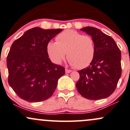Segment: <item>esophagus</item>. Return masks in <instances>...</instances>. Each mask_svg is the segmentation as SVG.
<instances>
[{"label":"esophagus","mask_w":130,"mask_h":130,"mask_svg":"<svg viewBox=\"0 0 130 130\" xmlns=\"http://www.w3.org/2000/svg\"><path fill=\"white\" fill-rule=\"evenodd\" d=\"M65 71L66 73H71V72H72V70H70V69H66Z\"/></svg>","instance_id":"34e87169"}]
</instances>
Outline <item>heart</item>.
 <instances>
[{"mask_svg":"<svg viewBox=\"0 0 130 130\" xmlns=\"http://www.w3.org/2000/svg\"><path fill=\"white\" fill-rule=\"evenodd\" d=\"M47 52L54 63H61L67 53L70 64L77 69H83L93 61L96 45L91 36L73 30H66L57 36L56 42L47 44Z\"/></svg>","mask_w":130,"mask_h":130,"instance_id":"b5f03b06","label":"heart"}]
</instances>
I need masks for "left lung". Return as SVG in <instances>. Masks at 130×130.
Masks as SVG:
<instances>
[{
    "mask_svg": "<svg viewBox=\"0 0 130 130\" xmlns=\"http://www.w3.org/2000/svg\"><path fill=\"white\" fill-rule=\"evenodd\" d=\"M81 30L94 39L96 53L90 65L78 71L76 88L88 100L106 98L115 91L121 76V51L114 39L100 29L86 27Z\"/></svg>",
    "mask_w": 130,
    "mask_h": 130,
    "instance_id": "left-lung-1",
    "label": "left lung"
}]
</instances>
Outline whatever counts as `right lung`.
<instances>
[{"label": "right lung", "instance_id": "right-lung-1", "mask_svg": "<svg viewBox=\"0 0 130 130\" xmlns=\"http://www.w3.org/2000/svg\"><path fill=\"white\" fill-rule=\"evenodd\" d=\"M62 30L36 27L12 44L7 57L8 83L22 100L36 103L49 98L65 74L64 68L53 64L47 52V44Z\"/></svg>", "mask_w": 130, "mask_h": 130}]
</instances>
